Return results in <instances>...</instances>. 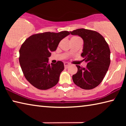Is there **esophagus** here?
<instances>
[{"mask_svg":"<svg viewBox=\"0 0 126 126\" xmlns=\"http://www.w3.org/2000/svg\"><path fill=\"white\" fill-rule=\"evenodd\" d=\"M64 67L67 68H68L69 66V64L68 63H66L65 62V63H64Z\"/></svg>","mask_w":126,"mask_h":126,"instance_id":"obj_1","label":"esophagus"}]
</instances>
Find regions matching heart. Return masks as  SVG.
I'll list each match as a JSON object with an SVG mask.
<instances>
[{
	"mask_svg": "<svg viewBox=\"0 0 126 126\" xmlns=\"http://www.w3.org/2000/svg\"><path fill=\"white\" fill-rule=\"evenodd\" d=\"M73 38H77V37H73Z\"/></svg>",
	"mask_w": 126,
	"mask_h": 126,
	"instance_id": "heart-1",
	"label": "heart"
}]
</instances>
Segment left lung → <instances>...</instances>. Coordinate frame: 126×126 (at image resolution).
<instances>
[{
  "instance_id": "left-lung-1",
  "label": "left lung",
  "mask_w": 126,
  "mask_h": 126,
  "mask_svg": "<svg viewBox=\"0 0 126 126\" xmlns=\"http://www.w3.org/2000/svg\"><path fill=\"white\" fill-rule=\"evenodd\" d=\"M83 40L81 54L82 61L87 63L86 68L76 65L77 73L72 76L74 84L84 89H92L101 83L110 64V49L103 36L95 31L78 29L70 32Z\"/></svg>"
}]
</instances>
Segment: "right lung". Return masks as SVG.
<instances>
[{
  "instance_id": "add662e5",
  "label": "right lung",
  "mask_w": 126,
  "mask_h": 126,
  "mask_svg": "<svg viewBox=\"0 0 126 126\" xmlns=\"http://www.w3.org/2000/svg\"><path fill=\"white\" fill-rule=\"evenodd\" d=\"M69 34L63 31L34 34L21 46L19 58L21 68L27 80L35 88L46 90L58 83L64 63L58 61L49 64L48 58L51 52L56 50L61 40Z\"/></svg>"
}]
</instances>
